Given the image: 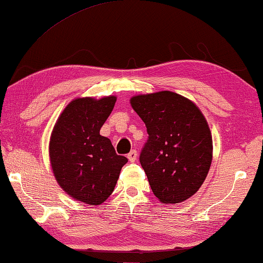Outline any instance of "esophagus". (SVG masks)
Here are the masks:
<instances>
[{
  "mask_svg": "<svg viewBox=\"0 0 263 263\" xmlns=\"http://www.w3.org/2000/svg\"><path fill=\"white\" fill-rule=\"evenodd\" d=\"M137 157H138V152H137L136 149H132V151L127 154V159L130 160L131 162H135V161L137 160Z\"/></svg>",
  "mask_w": 263,
  "mask_h": 263,
  "instance_id": "34e87169",
  "label": "esophagus"
}]
</instances>
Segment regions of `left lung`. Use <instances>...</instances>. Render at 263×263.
Returning a JSON list of instances; mask_svg holds the SVG:
<instances>
[{
    "mask_svg": "<svg viewBox=\"0 0 263 263\" xmlns=\"http://www.w3.org/2000/svg\"><path fill=\"white\" fill-rule=\"evenodd\" d=\"M131 106L147 127L140 163L151 189L163 203H179L201 187L213 159L206 118L181 95L162 92L137 95Z\"/></svg>",
    "mask_w": 263,
    "mask_h": 263,
    "instance_id": "left-lung-1",
    "label": "left lung"
}]
</instances>
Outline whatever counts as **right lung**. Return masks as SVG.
I'll return each mask as SVG.
<instances>
[{"instance_id":"add662e5","label":"right lung","mask_w":263,"mask_h":263,"mask_svg":"<svg viewBox=\"0 0 263 263\" xmlns=\"http://www.w3.org/2000/svg\"><path fill=\"white\" fill-rule=\"evenodd\" d=\"M116 97L71 101L52 128L49 157L57 183L66 194L86 204H101L115 189L125 156L100 135Z\"/></svg>"}]
</instances>
